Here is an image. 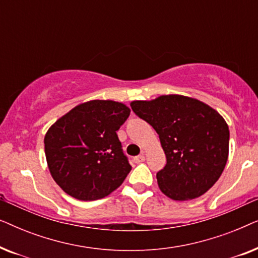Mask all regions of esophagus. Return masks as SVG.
<instances>
[{
	"label": "esophagus",
	"mask_w": 258,
	"mask_h": 258,
	"mask_svg": "<svg viewBox=\"0 0 258 258\" xmlns=\"http://www.w3.org/2000/svg\"><path fill=\"white\" fill-rule=\"evenodd\" d=\"M144 160H146V157H144V155H139V156L134 157V161L136 162V163H141V162H143Z\"/></svg>",
	"instance_id": "obj_1"
}]
</instances>
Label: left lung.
<instances>
[{"mask_svg":"<svg viewBox=\"0 0 258 258\" xmlns=\"http://www.w3.org/2000/svg\"><path fill=\"white\" fill-rule=\"evenodd\" d=\"M130 107L160 136L167 164L156 177L164 195L192 200L217 182L228 161L229 128L215 109L182 95L134 101Z\"/></svg>","mask_w":258,"mask_h":258,"instance_id":"left-lung-1","label":"left lung"}]
</instances>
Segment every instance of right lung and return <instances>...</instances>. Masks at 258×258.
<instances>
[{
  "label": "right lung",
  "mask_w": 258,
  "mask_h": 258,
  "mask_svg": "<svg viewBox=\"0 0 258 258\" xmlns=\"http://www.w3.org/2000/svg\"><path fill=\"white\" fill-rule=\"evenodd\" d=\"M130 109L114 101L77 105L52 124L44 136L50 174L63 191L81 201L103 199L132 170L116 132Z\"/></svg>",
  "instance_id": "add662e5"
}]
</instances>
